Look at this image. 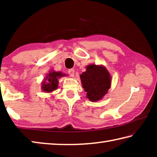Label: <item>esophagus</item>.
<instances>
[{"mask_svg": "<svg viewBox=\"0 0 157 157\" xmlns=\"http://www.w3.org/2000/svg\"><path fill=\"white\" fill-rule=\"evenodd\" d=\"M68 74L71 77H74V75H75V70L74 69H70L68 71Z\"/></svg>", "mask_w": 157, "mask_h": 157, "instance_id": "34e87169", "label": "esophagus"}]
</instances>
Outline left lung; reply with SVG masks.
I'll use <instances>...</instances> for the list:
<instances>
[{
  "label": "left lung",
  "instance_id": "1",
  "mask_svg": "<svg viewBox=\"0 0 157 157\" xmlns=\"http://www.w3.org/2000/svg\"><path fill=\"white\" fill-rule=\"evenodd\" d=\"M81 83L86 98L91 102L102 100L111 85V76L103 65L89 64L80 75Z\"/></svg>",
  "mask_w": 157,
  "mask_h": 157
}]
</instances>
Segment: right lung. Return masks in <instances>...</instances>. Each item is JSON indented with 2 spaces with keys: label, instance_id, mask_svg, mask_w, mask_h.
<instances>
[{
  "label": "right lung",
  "instance_id": "obj_1",
  "mask_svg": "<svg viewBox=\"0 0 157 157\" xmlns=\"http://www.w3.org/2000/svg\"><path fill=\"white\" fill-rule=\"evenodd\" d=\"M66 75H67L66 74L59 71H50L49 73L47 74L46 78L41 82V90L44 93H48V94L52 93L58 88V84H59L58 79Z\"/></svg>",
  "mask_w": 157,
  "mask_h": 157
}]
</instances>
